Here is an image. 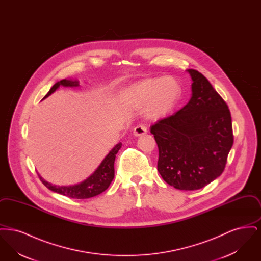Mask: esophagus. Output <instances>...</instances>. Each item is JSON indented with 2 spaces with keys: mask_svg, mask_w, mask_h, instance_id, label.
<instances>
[{
  "mask_svg": "<svg viewBox=\"0 0 261 261\" xmlns=\"http://www.w3.org/2000/svg\"><path fill=\"white\" fill-rule=\"evenodd\" d=\"M148 132V129L145 125L139 124L137 125L136 127L134 128V135L136 137L142 136L145 135Z\"/></svg>",
  "mask_w": 261,
  "mask_h": 261,
  "instance_id": "esophagus-1",
  "label": "esophagus"
}]
</instances>
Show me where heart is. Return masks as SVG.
I'll list each match as a JSON object with an SVG mask.
<instances>
[{
	"instance_id": "1",
	"label": "heart",
	"mask_w": 261,
	"mask_h": 261,
	"mask_svg": "<svg viewBox=\"0 0 261 261\" xmlns=\"http://www.w3.org/2000/svg\"><path fill=\"white\" fill-rule=\"evenodd\" d=\"M180 95V84L174 78L166 77L138 81L125 89L122 98L134 106L148 103V115L161 117L172 111Z\"/></svg>"
}]
</instances>
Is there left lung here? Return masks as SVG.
<instances>
[{
	"label": "left lung",
	"instance_id": "1",
	"mask_svg": "<svg viewBox=\"0 0 261 261\" xmlns=\"http://www.w3.org/2000/svg\"><path fill=\"white\" fill-rule=\"evenodd\" d=\"M187 71L193 80L189 102L152 125L150 133L162 179L178 190L194 191L222 174L234 137L227 103L198 70Z\"/></svg>",
	"mask_w": 261,
	"mask_h": 261
}]
</instances>
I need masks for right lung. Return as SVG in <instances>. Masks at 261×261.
Instances as JSON below:
<instances>
[{
	"label": "right lung",
	"mask_w": 261,
	"mask_h": 261,
	"mask_svg": "<svg viewBox=\"0 0 261 261\" xmlns=\"http://www.w3.org/2000/svg\"><path fill=\"white\" fill-rule=\"evenodd\" d=\"M60 86L63 87H78L79 82L77 80H67L62 79L57 82L53 87L50 88L48 94L43 99L48 98ZM122 146L121 143H118L113 149L107 154V156L100 162L98 168L91 174L87 179L80 182L79 184H75L71 186H57L51 183L45 181L40 175L39 178L42 183L47 187L49 190L61 194L62 196L72 198V199H89L95 196H98L105 192L111 185L114 178V161L115 155Z\"/></svg>",
	"instance_id": "right-lung-1"
}]
</instances>
